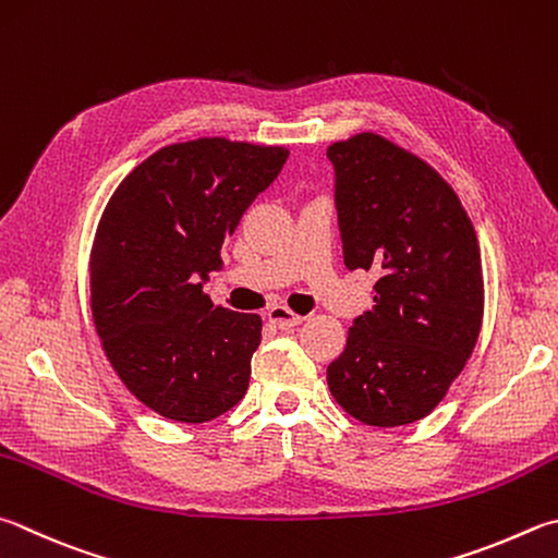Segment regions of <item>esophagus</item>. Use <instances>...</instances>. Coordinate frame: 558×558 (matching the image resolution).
Masks as SVG:
<instances>
[{
  "label": "esophagus",
  "mask_w": 558,
  "mask_h": 558,
  "mask_svg": "<svg viewBox=\"0 0 558 558\" xmlns=\"http://www.w3.org/2000/svg\"><path fill=\"white\" fill-rule=\"evenodd\" d=\"M268 319H270V324H276L278 329H292V327H298V324H302L300 314L290 312L288 307H282V305L270 307L268 310Z\"/></svg>",
  "instance_id": "esophagus-1"
}]
</instances>
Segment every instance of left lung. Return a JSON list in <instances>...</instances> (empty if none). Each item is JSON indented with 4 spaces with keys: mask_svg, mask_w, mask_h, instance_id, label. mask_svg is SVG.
Returning a JSON list of instances; mask_svg holds the SVG:
<instances>
[{
    "mask_svg": "<svg viewBox=\"0 0 558 558\" xmlns=\"http://www.w3.org/2000/svg\"><path fill=\"white\" fill-rule=\"evenodd\" d=\"M327 158L343 263L378 276L327 383L351 417L400 427L437 408L478 341V239L449 182L388 138L351 136Z\"/></svg>",
    "mask_w": 558,
    "mask_h": 558,
    "instance_id": "1",
    "label": "left lung"
}]
</instances>
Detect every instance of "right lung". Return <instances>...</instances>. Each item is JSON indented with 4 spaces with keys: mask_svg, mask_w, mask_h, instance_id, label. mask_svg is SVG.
<instances>
[{
    "mask_svg": "<svg viewBox=\"0 0 558 558\" xmlns=\"http://www.w3.org/2000/svg\"><path fill=\"white\" fill-rule=\"evenodd\" d=\"M288 148L197 138L121 180L89 253L93 317L111 368L160 417L199 424L248 390L258 314L217 307L202 286Z\"/></svg>",
    "mask_w": 558,
    "mask_h": 558,
    "instance_id": "right-lung-1",
    "label": "right lung"
}]
</instances>
